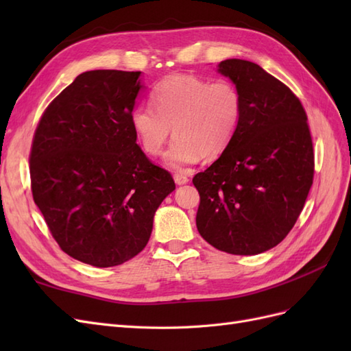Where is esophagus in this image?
<instances>
[{"mask_svg": "<svg viewBox=\"0 0 351 351\" xmlns=\"http://www.w3.org/2000/svg\"><path fill=\"white\" fill-rule=\"evenodd\" d=\"M174 182L177 186H183V184L189 183V177L184 174H174Z\"/></svg>", "mask_w": 351, "mask_h": 351, "instance_id": "esophagus-1", "label": "esophagus"}]
</instances>
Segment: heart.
I'll return each mask as SVG.
<instances>
[{
    "label": "heart",
    "mask_w": 351,
    "mask_h": 351,
    "mask_svg": "<svg viewBox=\"0 0 351 351\" xmlns=\"http://www.w3.org/2000/svg\"><path fill=\"white\" fill-rule=\"evenodd\" d=\"M152 107L137 105L130 124L145 154L156 156L173 134L164 162L182 169L224 152L239 130L243 98L230 80L209 82L193 74H173L151 93Z\"/></svg>",
    "instance_id": "obj_1"
}]
</instances>
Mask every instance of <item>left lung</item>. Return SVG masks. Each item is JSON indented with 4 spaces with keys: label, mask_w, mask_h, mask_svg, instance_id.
<instances>
[{
    "label": "left lung",
    "mask_w": 351,
    "mask_h": 351,
    "mask_svg": "<svg viewBox=\"0 0 351 351\" xmlns=\"http://www.w3.org/2000/svg\"><path fill=\"white\" fill-rule=\"evenodd\" d=\"M218 73L239 88L243 117L227 149L193 177L199 234L231 254L281 243L313 183V145L299 98L252 61L231 58Z\"/></svg>",
    "instance_id": "8db88e82"
}]
</instances>
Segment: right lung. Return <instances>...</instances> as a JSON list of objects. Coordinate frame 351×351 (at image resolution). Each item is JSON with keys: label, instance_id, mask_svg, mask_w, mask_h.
Instances as JSON below:
<instances>
[{"label": "right lung", "instance_id": "add662e5", "mask_svg": "<svg viewBox=\"0 0 351 351\" xmlns=\"http://www.w3.org/2000/svg\"><path fill=\"white\" fill-rule=\"evenodd\" d=\"M141 71H84L52 101L30 151L32 195L69 256L121 265L149 241L154 215L176 189L136 143L130 114Z\"/></svg>", "mask_w": 351, "mask_h": 351}]
</instances>
